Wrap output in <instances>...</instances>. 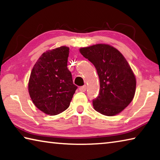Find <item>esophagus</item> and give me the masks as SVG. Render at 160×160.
Masks as SVG:
<instances>
[{
	"label": "esophagus",
	"mask_w": 160,
	"mask_h": 160,
	"mask_svg": "<svg viewBox=\"0 0 160 160\" xmlns=\"http://www.w3.org/2000/svg\"><path fill=\"white\" fill-rule=\"evenodd\" d=\"M86 90H87V86L86 85H84V86L80 87V88H79V90L80 92H85Z\"/></svg>",
	"instance_id": "esophagus-1"
}]
</instances>
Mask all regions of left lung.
Masks as SVG:
<instances>
[{"instance_id":"obj_1","label":"left lung","mask_w":160,"mask_h":160,"mask_svg":"<svg viewBox=\"0 0 160 160\" xmlns=\"http://www.w3.org/2000/svg\"><path fill=\"white\" fill-rule=\"evenodd\" d=\"M92 63L99 75V95L92 101L94 109L103 115L118 114L133 99L136 79L120 51L109 44H98L80 48Z\"/></svg>"}]
</instances>
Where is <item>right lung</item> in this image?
Returning <instances> with one entry per match:
<instances>
[{
	"instance_id": "obj_1",
	"label": "right lung",
	"mask_w": 160,
	"mask_h": 160,
	"mask_svg": "<svg viewBox=\"0 0 160 160\" xmlns=\"http://www.w3.org/2000/svg\"><path fill=\"white\" fill-rule=\"evenodd\" d=\"M69 48L61 47L42 54L32 70L28 91L32 102L46 114L53 116L70 106L78 87L67 68Z\"/></svg>"
}]
</instances>
